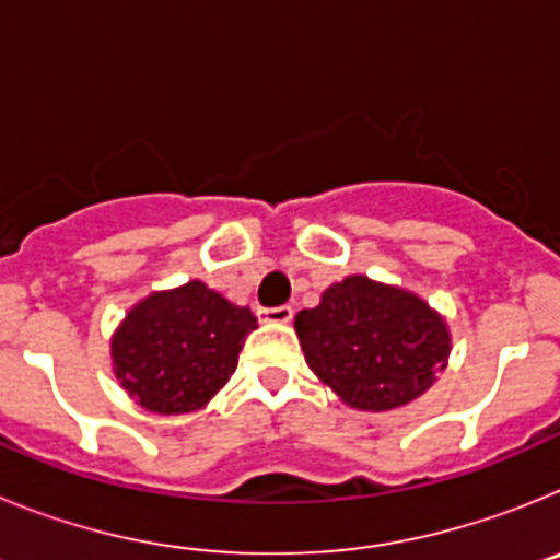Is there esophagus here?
Listing matches in <instances>:
<instances>
[{
    "mask_svg": "<svg viewBox=\"0 0 560 560\" xmlns=\"http://www.w3.org/2000/svg\"><path fill=\"white\" fill-rule=\"evenodd\" d=\"M291 316H294L291 305H277V308H257V319H260V323L285 325V323H291Z\"/></svg>",
    "mask_w": 560,
    "mask_h": 560,
    "instance_id": "obj_1",
    "label": "esophagus"
}]
</instances>
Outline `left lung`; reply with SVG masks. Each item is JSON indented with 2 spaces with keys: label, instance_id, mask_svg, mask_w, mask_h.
I'll use <instances>...</instances> for the list:
<instances>
[{
  "label": "left lung",
  "instance_id": "1",
  "mask_svg": "<svg viewBox=\"0 0 560 560\" xmlns=\"http://www.w3.org/2000/svg\"><path fill=\"white\" fill-rule=\"evenodd\" d=\"M305 361L345 404L368 412L404 407L448 359L446 323L409 291L348 277L294 319Z\"/></svg>",
  "mask_w": 560,
  "mask_h": 560
}]
</instances>
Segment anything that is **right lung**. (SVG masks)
<instances>
[{
  "mask_svg": "<svg viewBox=\"0 0 560 560\" xmlns=\"http://www.w3.org/2000/svg\"><path fill=\"white\" fill-rule=\"evenodd\" d=\"M252 328L257 319L249 308L190 280L128 311L112 339L114 373L148 412H192L235 373Z\"/></svg>",
  "mask_w": 560,
  "mask_h": 560,
  "instance_id": "add662e5",
  "label": "right lung"
}]
</instances>
